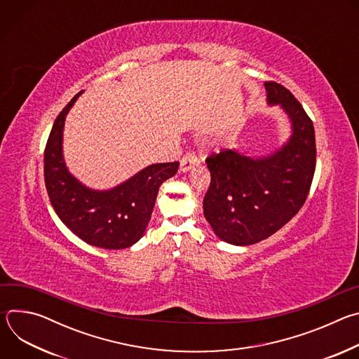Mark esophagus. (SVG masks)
Segmentation results:
<instances>
[{
  "instance_id": "obj_1",
  "label": "esophagus",
  "mask_w": 359,
  "mask_h": 359,
  "mask_svg": "<svg viewBox=\"0 0 359 359\" xmlns=\"http://www.w3.org/2000/svg\"><path fill=\"white\" fill-rule=\"evenodd\" d=\"M198 165H200V161L194 155V151H187L180 161V172L186 173V172L191 170L194 166H198Z\"/></svg>"
}]
</instances>
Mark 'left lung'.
Here are the masks:
<instances>
[{
    "label": "left lung",
    "mask_w": 359,
    "mask_h": 359,
    "mask_svg": "<svg viewBox=\"0 0 359 359\" xmlns=\"http://www.w3.org/2000/svg\"><path fill=\"white\" fill-rule=\"evenodd\" d=\"M267 104L278 105L291 123L288 140L270 155L247 156L236 149L206 159L212 175L203 200L215 234L234 245L259 243L302 208L316 172V133L309 115L283 85L266 82Z\"/></svg>",
    "instance_id": "1"
}]
</instances>
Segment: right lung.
Instances as JSON below:
<instances>
[{
  "instance_id": "add662e5",
  "label": "right lung",
  "mask_w": 359,
  "mask_h": 359,
  "mask_svg": "<svg viewBox=\"0 0 359 359\" xmlns=\"http://www.w3.org/2000/svg\"><path fill=\"white\" fill-rule=\"evenodd\" d=\"M82 92L62 109L49 133L43 155L46 191L61 222L85 243L107 250L128 248L144 234L159 187L176 175L179 162L150 165L108 190L82 184L68 170L62 151L65 118Z\"/></svg>"
}]
</instances>
